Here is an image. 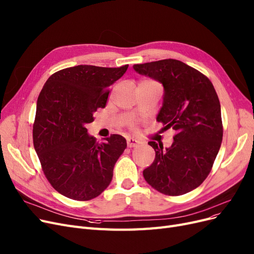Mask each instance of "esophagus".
I'll return each instance as SVG.
<instances>
[{
    "label": "esophagus",
    "mask_w": 254,
    "mask_h": 254,
    "mask_svg": "<svg viewBox=\"0 0 254 254\" xmlns=\"http://www.w3.org/2000/svg\"><path fill=\"white\" fill-rule=\"evenodd\" d=\"M127 146H128V147H136L140 142L138 141V140H136V139L127 138Z\"/></svg>",
    "instance_id": "1"
}]
</instances>
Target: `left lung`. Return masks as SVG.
Returning a JSON list of instances; mask_svg holds the SVG:
<instances>
[{"label": "left lung", "instance_id": "1", "mask_svg": "<svg viewBox=\"0 0 254 254\" xmlns=\"http://www.w3.org/2000/svg\"><path fill=\"white\" fill-rule=\"evenodd\" d=\"M136 72L163 84V105L157 116L176 130L173 144L149 141L155 160L143 171L145 181L166 195H181L200 186L209 175L221 147V105L211 81L177 60L134 64Z\"/></svg>", "mask_w": 254, "mask_h": 254}]
</instances>
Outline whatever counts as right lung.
I'll list each match as a JSON object with an SVG mask.
<instances>
[{"label":"right lung","instance_id":"right-lung-1","mask_svg":"<svg viewBox=\"0 0 254 254\" xmlns=\"http://www.w3.org/2000/svg\"><path fill=\"white\" fill-rule=\"evenodd\" d=\"M79 64L52 74L36 102L33 145L53 189L76 201L96 198L110 185L127 140L113 134L98 143L88 134L105 108L110 87L127 70Z\"/></svg>","mask_w":254,"mask_h":254}]
</instances>
